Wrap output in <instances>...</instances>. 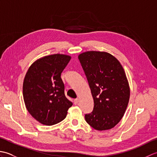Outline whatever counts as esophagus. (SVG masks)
I'll use <instances>...</instances> for the list:
<instances>
[{"label": "esophagus", "mask_w": 157, "mask_h": 157, "mask_svg": "<svg viewBox=\"0 0 157 157\" xmlns=\"http://www.w3.org/2000/svg\"><path fill=\"white\" fill-rule=\"evenodd\" d=\"M73 102H74V105H78V102H79V98H75L74 100V101H73Z\"/></svg>", "instance_id": "obj_1"}]
</instances>
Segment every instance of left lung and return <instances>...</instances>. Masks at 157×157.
Here are the masks:
<instances>
[{
	"mask_svg": "<svg viewBox=\"0 0 157 157\" xmlns=\"http://www.w3.org/2000/svg\"><path fill=\"white\" fill-rule=\"evenodd\" d=\"M78 59L94 99L92 112L85 115L86 122L99 131L114 128L124 115L129 99L124 69L108 52L88 51Z\"/></svg>",
	"mask_w": 157,
	"mask_h": 157,
	"instance_id": "left-lung-1",
	"label": "left lung"
}]
</instances>
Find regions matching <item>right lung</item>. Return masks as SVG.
Listing matches in <instances>:
<instances>
[{
	"label": "right lung",
	"instance_id": "right-lung-1",
	"mask_svg": "<svg viewBox=\"0 0 157 157\" xmlns=\"http://www.w3.org/2000/svg\"><path fill=\"white\" fill-rule=\"evenodd\" d=\"M71 56L55 54L46 56L29 67L23 84V96L30 115L46 125L64 119L73 103L66 98L61 73Z\"/></svg>",
	"mask_w": 157,
	"mask_h": 157
}]
</instances>
